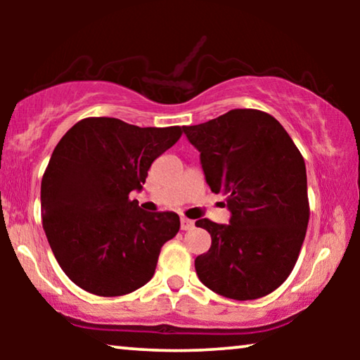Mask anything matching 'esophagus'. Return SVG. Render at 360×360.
Here are the masks:
<instances>
[{
  "instance_id": "esophagus-1",
  "label": "esophagus",
  "mask_w": 360,
  "mask_h": 360,
  "mask_svg": "<svg viewBox=\"0 0 360 360\" xmlns=\"http://www.w3.org/2000/svg\"><path fill=\"white\" fill-rule=\"evenodd\" d=\"M180 226H181V229H184V231H188V229L193 228V221L188 219V218H185V216H181V218H180Z\"/></svg>"
}]
</instances>
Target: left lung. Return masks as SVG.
<instances>
[{
  "mask_svg": "<svg viewBox=\"0 0 360 360\" xmlns=\"http://www.w3.org/2000/svg\"><path fill=\"white\" fill-rule=\"evenodd\" d=\"M200 150L206 184L226 195L229 224L196 226L211 248L195 259L198 278L226 298L255 300L277 290L297 264L309 219L307 169L283 126L259 110H231L185 126Z\"/></svg>",
  "mask_w": 360,
  "mask_h": 360,
  "instance_id": "left-lung-1",
  "label": "left lung"
}]
</instances>
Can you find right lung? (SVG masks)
<instances>
[{"instance_id": "right-lung-1", "label": "right lung", "mask_w": 360, "mask_h": 360, "mask_svg": "<svg viewBox=\"0 0 360 360\" xmlns=\"http://www.w3.org/2000/svg\"><path fill=\"white\" fill-rule=\"evenodd\" d=\"M181 134L180 126L85 117L58 141L41 184L42 226L58 265L85 292L121 297L152 278L180 218L147 213L129 193Z\"/></svg>"}]
</instances>
